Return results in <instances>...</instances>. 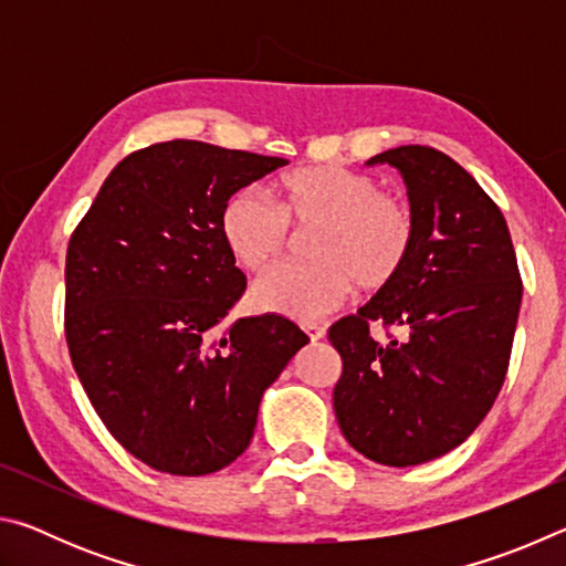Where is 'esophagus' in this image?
Instances as JSON below:
<instances>
[{"label":"esophagus","instance_id":"34e87169","mask_svg":"<svg viewBox=\"0 0 566 566\" xmlns=\"http://www.w3.org/2000/svg\"><path fill=\"white\" fill-rule=\"evenodd\" d=\"M304 332L310 334L312 342H319V339H324V334H327V329H324L322 324H304Z\"/></svg>","mask_w":566,"mask_h":566}]
</instances>
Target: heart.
Segmentation results:
<instances>
[{
  "mask_svg": "<svg viewBox=\"0 0 566 566\" xmlns=\"http://www.w3.org/2000/svg\"><path fill=\"white\" fill-rule=\"evenodd\" d=\"M290 224L314 229L312 262H284L252 286L256 310L317 319L347 302L354 284L377 292L397 280L415 247V217L377 179L337 165L282 177V209L260 187H239L219 214L222 242L244 270H262L290 244Z\"/></svg>",
  "mask_w": 566,
  "mask_h": 566,
  "instance_id": "b5f03b06",
  "label": "heart"
}]
</instances>
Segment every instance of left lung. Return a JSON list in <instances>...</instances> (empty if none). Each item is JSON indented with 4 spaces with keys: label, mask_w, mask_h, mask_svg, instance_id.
<instances>
[{
    "label": "left lung",
    "mask_w": 566,
    "mask_h": 566,
    "mask_svg": "<svg viewBox=\"0 0 566 566\" xmlns=\"http://www.w3.org/2000/svg\"><path fill=\"white\" fill-rule=\"evenodd\" d=\"M407 185L415 247L395 282L329 327L342 357L334 411L347 442L371 462L411 467L452 452L504 385L522 280L510 227L452 157L407 145L371 157ZM405 340L370 339L368 324Z\"/></svg>",
    "instance_id": "obj_1"
}]
</instances>
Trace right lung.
Segmentation results:
<instances>
[{
	"label": "right lung",
	"mask_w": 566,
	"mask_h": 566,
	"mask_svg": "<svg viewBox=\"0 0 566 566\" xmlns=\"http://www.w3.org/2000/svg\"><path fill=\"white\" fill-rule=\"evenodd\" d=\"M284 165L195 139L132 151L66 247L76 377L112 437L157 472L232 464L252 442L264 389L310 342L280 314L222 327L247 276L219 214L232 191Z\"/></svg>",
	"instance_id": "1"
}]
</instances>
